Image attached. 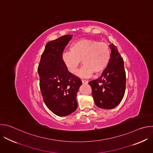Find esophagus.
<instances>
[{"label": "esophagus", "instance_id": "1", "mask_svg": "<svg viewBox=\"0 0 153 153\" xmlns=\"http://www.w3.org/2000/svg\"><path fill=\"white\" fill-rule=\"evenodd\" d=\"M82 82L83 84H87V83H88V80H82Z\"/></svg>", "mask_w": 153, "mask_h": 153}]
</instances>
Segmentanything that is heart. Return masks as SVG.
<instances>
[{
  "label": "heart",
  "instance_id": "heart-1",
  "mask_svg": "<svg viewBox=\"0 0 153 153\" xmlns=\"http://www.w3.org/2000/svg\"><path fill=\"white\" fill-rule=\"evenodd\" d=\"M70 49L71 51L62 53V61L68 70L74 74L82 60L84 65L77 73L82 77H88L94 73L103 72L110 60V48L105 42L81 39L73 42Z\"/></svg>",
  "mask_w": 153,
  "mask_h": 153
}]
</instances>
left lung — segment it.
Returning a JSON list of instances; mask_svg holds the SVG:
<instances>
[{
    "label": "left lung",
    "mask_w": 153,
    "mask_h": 153,
    "mask_svg": "<svg viewBox=\"0 0 153 153\" xmlns=\"http://www.w3.org/2000/svg\"><path fill=\"white\" fill-rule=\"evenodd\" d=\"M111 57L107 67L98 79L88 83L96 105L102 109H113L122 101L126 87L123 60L117 47L110 45Z\"/></svg>",
    "instance_id": "1"
}]
</instances>
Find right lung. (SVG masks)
I'll return each instance as SVG.
<instances>
[{"label": "right lung", "mask_w": 153, "mask_h": 153, "mask_svg": "<svg viewBox=\"0 0 153 153\" xmlns=\"http://www.w3.org/2000/svg\"><path fill=\"white\" fill-rule=\"evenodd\" d=\"M73 35H65L48 42L43 52L38 73L40 88L45 105L58 116H66L77 108V93L82 82L65 67L61 59Z\"/></svg>", "instance_id": "right-lung-1"}]
</instances>
